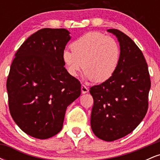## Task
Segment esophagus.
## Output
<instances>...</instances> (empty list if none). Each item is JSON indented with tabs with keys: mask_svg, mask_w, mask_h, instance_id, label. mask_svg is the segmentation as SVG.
I'll return each mask as SVG.
<instances>
[{
	"mask_svg": "<svg viewBox=\"0 0 160 160\" xmlns=\"http://www.w3.org/2000/svg\"><path fill=\"white\" fill-rule=\"evenodd\" d=\"M81 92L82 94H85V93H87L89 92V89H88L86 86L84 85V84H82L81 85Z\"/></svg>",
	"mask_w": 160,
	"mask_h": 160,
	"instance_id": "1",
	"label": "esophagus"
}]
</instances>
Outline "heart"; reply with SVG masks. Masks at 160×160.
Segmentation results:
<instances>
[{"label":"heart","instance_id":"heart-1","mask_svg":"<svg viewBox=\"0 0 160 160\" xmlns=\"http://www.w3.org/2000/svg\"><path fill=\"white\" fill-rule=\"evenodd\" d=\"M70 47L71 51H62V59L71 76L77 77L83 68L86 78L102 82L109 80L118 67L120 47L114 38L92 32L77 38Z\"/></svg>","mask_w":160,"mask_h":160}]
</instances>
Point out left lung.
<instances>
[{
	"mask_svg": "<svg viewBox=\"0 0 160 160\" xmlns=\"http://www.w3.org/2000/svg\"><path fill=\"white\" fill-rule=\"evenodd\" d=\"M117 38L120 58L109 80L90 88L94 100L91 128L98 138L113 141L131 133L146 115L150 78L141 49L129 37L108 29Z\"/></svg>",
	"mask_w": 160,
	"mask_h": 160,
	"instance_id": "8db88e82",
	"label": "left lung"
}]
</instances>
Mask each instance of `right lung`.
<instances>
[{
    "label": "right lung",
    "instance_id": "right-lung-1",
    "mask_svg": "<svg viewBox=\"0 0 160 160\" xmlns=\"http://www.w3.org/2000/svg\"><path fill=\"white\" fill-rule=\"evenodd\" d=\"M65 28H43L15 54L7 80L11 117L30 136L47 139L63 126L67 107L81 93V84L64 67L62 51L71 39Z\"/></svg>",
    "mask_w": 160,
    "mask_h": 160
}]
</instances>
